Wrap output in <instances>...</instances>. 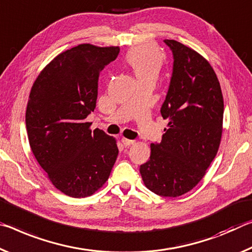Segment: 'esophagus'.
Here are the masks:
<instances>
[{"instance_id":"esophagus-1","label":"esophagus","mask_w":252,"mask_h":252,"mask_svg":"<svg viewBox=\"0 0 252 252\" xmlns=\"http://www.w3.org/2000/svg\"><path fill=\"white\" fill-rule=\"evenodd\" d=\"M122 142H123V144L125 146H130V145H133V144L135 143V141H131V139H127V138H123Z\"/></svg>"}]
</instances>
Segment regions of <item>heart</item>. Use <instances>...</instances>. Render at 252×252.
<instances>
[{"label":"heart","instance_id":"heart-1","mask_svg":"<svg viewBox=\"0 0 252 252\" xmlns=\"http://www.w3.org/2000/svg\"><path fill=\"white\" fill-rule=\"evenodd\" d=\"M126 63L133 69L139 80L158 79L163 64V58L158 49L151 44L138 45L128 52Z\"/></svg>","mask_w":252,"mask_h":252}]
</instances>
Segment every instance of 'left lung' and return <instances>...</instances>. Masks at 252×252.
I'll return each mask as SVG.
<instances>
[{
  "instance_id": "8db88e82",
  "label": "left lung",
  "mask_w": 252,
  "mask_h": 252,
  "mask_svg": "<svg viewBox=\"0 0 252 252\" xmlns=\"http://www.w3.org/2000/svg\"><path fill=\"white\" fill-rule=\"evenodd\" d=\"M173 71L160 114L168 121L160 143L151 145L139 167L144 184L160 196L176 197L195 187L219 150L223 97L216 72L203 57L175 40Z\"/></svg>"
}]
</instances>
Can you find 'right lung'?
I'll use <instances>...</instances> for the list:
<instances>
[{
	"mask_svg": "<svg viewBox=\"0 0 252 252\" xmlns=\"http://www.w3.org/2000/svg\"><path fill=\"white\" fill-rule=\"evenodd\" d=\"M118 47L79 44L60 53L36 78L26 113L32 153L55 187L71 197L94 194L108 180L118 147L86 122L96 108L99 73Z\"/></svg>",
	"mask_w": 252,
	"mask_h": 252,
	"instance_id": "obj_1",
	"label": "right lung"
}]
</instances>
